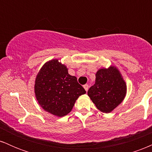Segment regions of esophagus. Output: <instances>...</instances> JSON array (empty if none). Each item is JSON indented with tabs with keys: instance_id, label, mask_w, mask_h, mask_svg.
I'll use <instances>...</instances> for the list:
<instances>
[{
	"instance_id": "1",
	"label": "esophagus",
	"mask_w": 152,
	"mask_h": 152,
	"mask_svg": "<svg viewBox=\"0 0 152 152\" xmlns=\"http://www.w3.org/2000/svg\"><path fill=\"white\" fill-rule=\"evenodd\" d=\"M83 88H85V90H86V91H88V84H85L84 86H83Z\"/></svg>"
}]
</instances>
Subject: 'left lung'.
<instances>
[{
	"instance_id": "1",
	"label": "left lung",
	"mask_w": 152,
	"mask_h": 152,
	"mask_svg": "<svg viewBox=\"0 0 152 152\" xmlns=\"http://www.w3.org/2000/svg\"><path fill=\"white\" fill-rule=\"evenodd\" d=\"M126 93V85L114 66L99 69L96 81L88 91V95L99 111L109 113L119 105Z\"/></svg>"
}]
</instances>
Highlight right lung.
I'll return each instance as SVG.
<instances>
[{
  "mask_svg": "<svg viewBox=\"0 0 152 152\" xmlns=\"http://www.w3.org/2000/svg\"><path fill=\"white\" fill-rule=\"evenodd\" d=\"M34 88L41 107L60 117L69 114L79 96L86 94L77 78L69 74L66 66L57 59L43 66L36 76Z\"/></svg>",
  "mask_w": 152,
  "mask_h": 152,
  "instance_id": "add662e5",
  "label": "right lung"
}]
</instances>
